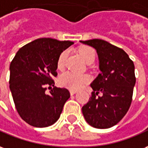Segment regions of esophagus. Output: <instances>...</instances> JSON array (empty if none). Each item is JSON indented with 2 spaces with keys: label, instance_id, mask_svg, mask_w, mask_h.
Listing matches in <instances>:
<instances>
[{
  "label": "esophagus",
  "instance_id": "1",
  "mask_svg": "<svg viewBox=\"0 0 148 148\" xmlns=\"http://www.w3.org/2000/svg\"><path fill=\"white\" fill-rule=\"evenodd\" d=\"M77 91L75 90H70V94H71V95H75Z\"/></svg>",
  "mask_w": 148,
  "mask_h": 148
}]
</instances>
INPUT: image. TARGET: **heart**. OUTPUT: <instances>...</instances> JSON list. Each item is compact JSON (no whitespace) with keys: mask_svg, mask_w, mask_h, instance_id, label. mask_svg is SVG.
<instances>
[{"mask_svg":"<svg viewBox=\"0 0 148 148\" xmlns=\"http://www.w3.org/2000/svg\"><path fill=\"white\" fill-rule=\"evenodd\" d=\"M79 53L81 56L83 60L87 63L89 61H94L95 57V53L94 49L88 46H82L79 49ZM68 56V51L64 50L59 56L58 61V69H62L64 67L65 60ZM90 81L89 75L84 74H78L73 72H66L61 74L59 78L60 84L64 87H68L71 90H78L83 86Z\"/></svg>","mask_w":148,"mask_h":148,"instance_id":"b5f03b06","label":"heart"}]
</instances>
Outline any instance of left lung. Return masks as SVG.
Wrapping results in <instances>:
<instances>
[{
    "label": "left lung",
    "instance_id": "left-lung-1",
    "mask_svg": "<svg viewBox=\"0 0 148 148\" xmlns=\"http://www.w3.org/2000/svg\"><path fill=\"white\" fill-rule=\"evenodd\" d=\"M95 49L99 73L90 84L89 101L82 107L86 121L96 129L117 125L129 110L136 84L133 61L122 49L102 39L80 41ZM102 93V97H97Z\"/></svg>",
    "mask_w": 148,
    "mask_h": 148
}]
</instances>
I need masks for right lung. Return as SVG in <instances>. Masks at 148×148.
I'll return each instance as SVG.
<instances>
[{
    "mask_svg": "<svg viewBox=\"0 0 148 148\" xmlns=\"http://www.w3.org/2000/svg\"><path fill=\"white\" fill-rule=\"evenodd\" d=\"M49 38H38L18 50L10 64L9 87L16 108L24 121L37 128L53 125L70 98L66 88L54 87L59 56L73 44ZM54 88L50 94L46 87Z\"/></svg>",
    "mask_w": 148,
    "mask_h": 148,
    "instance_id": "add662e5",
    "label": "right lung"
}]
</instances>
